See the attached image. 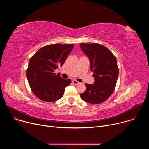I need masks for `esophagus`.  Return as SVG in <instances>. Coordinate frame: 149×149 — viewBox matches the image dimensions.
Wrapping results in <instances>:
<instances>
[{"mask_svg": "<svg viewBox=\"0 0 149 149\" xmlns=\"http://www.w3.org/2000/svg\"><path fill=\"white\" fill-rule=\"evenodd\" d=\"M72 83L74 85H77V84H78L79 82H78L77 81H75V80H73V81H72Z\"/></svg>", "mask_w": 149, "mask_h": 149, "instance_id": "obj_1", "label": "esophagus"}]
</instances>
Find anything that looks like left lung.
<instances>
[{
  "label": "left lung",
  "instance_id": "1",
  "mask_svg": "<svg viewBox=\"0 0 149 149\" xmlns=\"http://www.w3.org/2000/svg\"><path fill=\"white\" fill-rule=\"evenodd\" d=\"M79 45L90 59L95 79L93 84H86V90L80 97L92 104L102 103L111 95L116 86L119 72L116 58L102 45L81 43Z\"/></svg>",
  "mask_w": 149,
  "mask_h": 149
}]
</instances>
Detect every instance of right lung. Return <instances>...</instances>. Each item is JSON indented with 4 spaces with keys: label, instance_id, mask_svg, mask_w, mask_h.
<instances>
[{
    "label": "right lung",
    "instance_id": "add662e5",
    "mask_svg": "<svg viewBox=\"0 0 149 149\" xmlns=\"http://www.w3.org/2000/svg\"><path fill=\"white\" fill-rule=\"evenodd\" d=\"M74 46L72 44L46 45L31 58L26 76L32 93L40 100L52 102L60 99L70 85V79H63L55 70L62 66Z\"/></svg>",
    "mask_w": 149,
    "mask_h": 149
}]
</instances>
